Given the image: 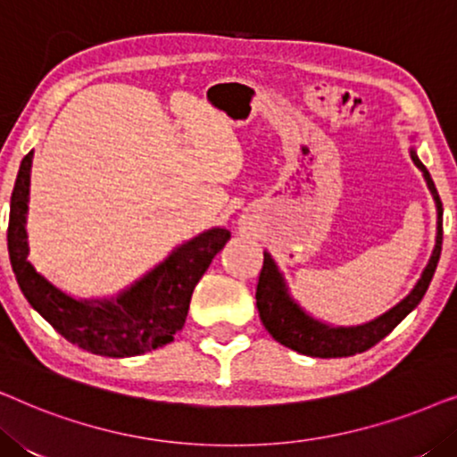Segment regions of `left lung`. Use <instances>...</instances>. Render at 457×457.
<instances>
[{
	"instance_id": "1",
	"label": "left lung",
	"mask_w": 457,
	"mask_h": 457,
	"mask_svg": "<svg viewBox=\"0 0 457 457\" xmlns=\"http://www.w3.org/2000/svg\"><path fill=\"white\" fill-rule=\"evenodd\" d=\"M411 160L414 164L424 172L427 185L430 193H433L436 202V243L430 255L428 266L424 268L422 278L418 280L414 291L403 299L402 303L386 312L374 322H368L364 327L355 328H330L327 324H320L305 316L295 303L287 295V289L283 285V278L274 266L272 258L264 253V264H262V272L258 278V289H255V305H258L260 320L264 324L268 333L277 339L280 345L293 349V352L312 355V358H347V355H355L366 352L378 341H383L418 303L422 302L424 293H427L433 274L436 270L441 258V245H443V204L436 187L430 179V174L418 155L411 152Z\"/></svg>"
}]
</instances>
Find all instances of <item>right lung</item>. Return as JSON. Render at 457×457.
Instances as JSON below:
<instances>
[{
  "instance_id": "right-lung-1",
  "label": "right lung",
  "mask_w": 457,
  "mask_h": 457,
  "mask_svg": "<svg viewBox=\"0 0 457 457\" xmlns=\"http://www.w3.org/2000/svg\"><path fill=\"white\" fill-rule=\"evenodd\" d=\"M29 152L21 162L10 199L8 252L12 270L29 303L74 345L96 355L129 358L164 347L183 328L191 295L210 262L230 239L227 228L208 233L179 247L164 264L122 293L116 302H79L47 283L27 260V208L30 183Z\"/></svg>"
}]
</instances>
